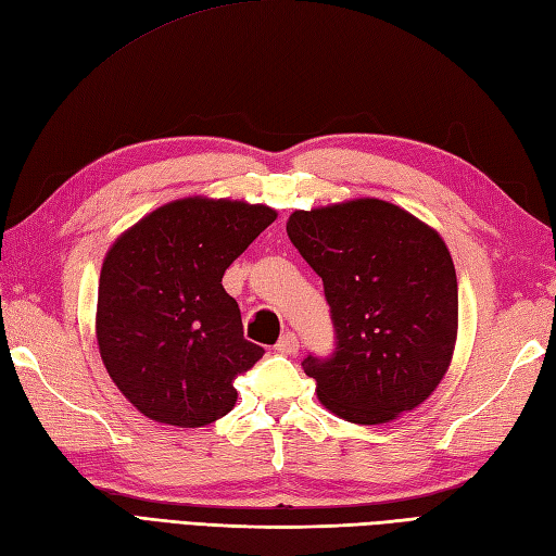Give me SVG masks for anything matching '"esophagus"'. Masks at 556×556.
Returning <instances> with one entry per match:
<instances>
[{
    "mask_svg": "<svg viewBox=\"0 0 556 556\" xmlns=\"http://www.w3.org/2000/svg\"><path fill=\"white\" fill-rule=\"evenodd\" d=\"M275 351H277V353H281V355H293V353H299V337H295L293 331H287V333H283V337L277 341Z\"/></svg>",
    "mask_w": 556,
    "mask_h": 556,
    "instance_id": "esophagus-1",
    "label": "esophagus"
}]
</instances>
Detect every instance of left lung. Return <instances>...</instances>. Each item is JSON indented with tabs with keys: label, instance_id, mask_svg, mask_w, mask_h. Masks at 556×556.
Wrapping results in <instances>:
<instances>
[{
	"label": "left lung",
	"instance_id": "left-lung-1",
	"mask_svg": "<svg viewBox=\"0 0 556 556\" xmlns=\"http://www.w3.org/2000/svg\"><path fill=\"white\" fill-rule=\"evenodd\" d=\"M289 239L325 283L337 351L307 355L317 397L353 424H386L429 397L457 341V275L435 229L379 199L295 211Z\"/></svg>",
	"mask_w": 556,
	"mask_h": 556
}]
</instances>
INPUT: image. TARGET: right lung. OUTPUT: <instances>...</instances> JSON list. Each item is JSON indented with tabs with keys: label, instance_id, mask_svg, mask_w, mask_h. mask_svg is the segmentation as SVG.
Returning a JSON list of instances; mask_svg holds the SVG:
<instances>
[{
	"label": "right lung",
	"instance_id": "obj_1",
	"mask_svg": "<svg viewBox=\"0 0 556 556\" xmlns=\"http://www.w3.org/2000/svg\"><path fill=\"white\" fill-rule=\"evenodd\" d=\"M275 219L263 203L191 197L115 239L99 277L97 343L141 415L199 429L235 407V379L265 351L243 339L223 275Z\"/></svg>",
	"mask_w": 556,
	"mask_h": 556
}]
</instances>
